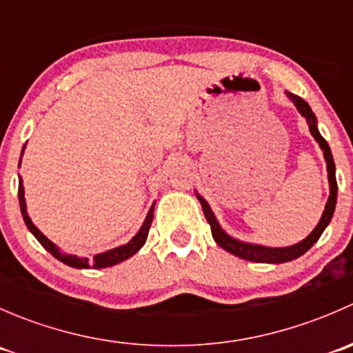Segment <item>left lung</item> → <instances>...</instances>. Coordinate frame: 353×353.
<instances>
[{"mask_svg":"<svg viewBox=\"0 0 353 353\" xmlns=\"http://www.w3.org/2000/svg\"><path fill=\"white\" fill-rule=\"evenodd\" d=\"M287 95H288V99L294 102L295 108L299 109V112H301L302 116L307 119L309 131H311V134L314 137V140L319 143L321 150L325 152L326 165H328L330 198H328V203H326L325 212H323L321 220H319V223L316 225V229L312 230V232L309 234V236L305 237L304 241H301L299 244L288 245V248H265V245L241 243V241H236V239H232L230 236H227V234L223 232L222 229H220L219 222H216L215 215H213V212L210 210L208 203H206L205 199H203L198 194L199 203H201L203 213H205L206 222L210 223V229H212V236H213V239H215V243L219 244L220 248L225 249V251H229L230 254L239 256V258L248 259V261H254V263H285V261H292V259L299 258V256H302L305 251H309V249L314 245L316 241H318L319 237H321V234L325 232L326 225H328V223L331 222V216H333L334 206H336L338 184H336V176H334L333 155H331V150H330L328 143H326V140L321 137V134H319L318 126H316L314 112H312L311 108H309V104L304 101V99L297 97V95L290 94V92H287Z\"/></svg>","mask_w":353,"mask_h":353,"instance_id":"left-lung-1","label":"left lung"}]
</instances>
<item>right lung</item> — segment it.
I'll list each match as a JSON object with an SVG mask.
<instances>
[{"label": "right lung", "mask_w": 353, "mask_h": 353, "mask_svg": "<svg viewBox=\"0 0 353 353\" xmlns=\"http://www.w3.org/2000/svg\"><path fill=\"white\" fill-rule=\"evenodd\" d=\"M23 150H25V147H23ZM23 150H22V155H23ZM20 162H22V157H20ZM19 201H20V210H22V215L25 220V225H27L28 230L34 234L35 239L44 245V248L48 249V251L51 252L56 259H59V261H63L68 266H73V268H108V266L117 265V263L124 261V259H128L130 256H133L138 249L143 248L145 241H147V237H148V230H150L152 220H154V206H152L150 212H148V215H147V219H145L143 225H141L140 232H138L137 236L130 241V243L124 244V245H119V248L110 249V251L101 252V254H95L92 259H87V258H78V256L66 254V252H63L61 249L56 248V245L52 244L48 237L42 236L41 230H39L37 227L32 223L30 216L27 215V210H25L22 179H20V183H19Z\"/></svg>", "instance_id": "obj_1"}]
</instances>
